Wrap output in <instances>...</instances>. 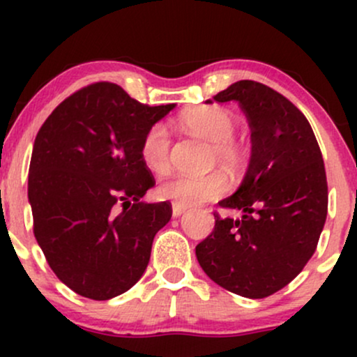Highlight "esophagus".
<instances>
[{"label":"esophagus","mask_w":357,"mask_h":357,"mask_svg":"<svg viewBox=\"0 0 357 357\" xmlns=\"http://www.w3.org/2000/svg\"><path fill=\"white\" fill-rule=\"evenodd\" d=\"M186 211V206H181V204H173V216H181L183 213Z\"/></svg>","instance_id":"obj_1"}]
</instances>
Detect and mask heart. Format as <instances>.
Here are the masks:
<instances>
[{
	"instance_id": "b5f03b06",
	"label": "heart",
	"mask_w": 357,
	"mask_h": 357,
	"mask_svg": "<svg viewBox=\"0 0 357 357\" xmlns=\"http://www.w3.org/2000/svg\"><path fill=\"white\" fill-rule=\"evenodd\" d=\"M179 124L186 132L210 141L208 162L223 166L231 173H238L247 165L248 151L243 142L235 139L236 119L218 105H204L184 112ZM141 159L153 173H165L171 165V137L162 124H153L141 139ZM228 188V181L220 171L188 176L171 174L158 186V196L166 202L195 206L220 198Z\"/></svg>"
}]
</instances>
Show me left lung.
<instances>
[{
	"label": "left lung",
	"instance_id": "left-lung-1",
	"mask_svg": "<svg viewBox=\"0 0 357 357\" xmlns=\"http://www.w3.org/2000/svg\"><path fill=\"white\" fill-rule=\"evenodd\" d=\"M213 100L238 102L252 130V155L238 190L218 203L243 215L215 213L196 258L215 284L264 298L290 284L317 248L327 216L322 153L304 114L260 82H235Z\"/></svg>",
	"mask_w": 357,
	"mask_h": 357
}]
</instances>
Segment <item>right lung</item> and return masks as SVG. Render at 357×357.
Instances as JSON below:
<instances>
[{
	"mask_svg": "<svg viewBox=\"0 0 357 357\" xmlns=\"http://www.w3.org/2000/svg\"><path fill=\"white\" fill-rule=\"evenodd\" d=\"M174 104H141L97 82L77 90L36 134L28 174L33 233L50 268L93 301L129 290L149 264L171 203H142L155 181L141 139Z\"/></svg>",
	"mask_w": 357,
	"mask_h": 357,
	"instance_id": "add662e5",
	"label": "right lung"
}]
</instances>
